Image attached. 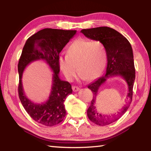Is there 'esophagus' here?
I'll return each mask as SVG.
<instances>
[{"label": "esophagus", "instance_id": "1", "mask_svg": "<svg viewBox=\"0 0 151 151\" xmlns=\"http://www.w3.org/2000/svg\"><path fill=\"white\" fill-rule=\"evenodd\" d=\"M79 88L78 86H73V91L74 92H77V91H79Z\"/></svg>", "mask_w": 151, "mask_h": 151}]
</instances>
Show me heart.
<instances>
[{
  "mask_svg": "<svg viewBox=\"0 0 151 151\" xmlns=\"http://www.w3.org/2000/svg\"><path fill=\"white\" fill-rule=\"evenodd\" d=\"M67 55H60L58 66L66 78L72 81L77 72L81 80L93 81L105 68L107 53L103 43L98 40L78 39L69 45Z\"/></svg>",
  "mask_w": 151,
  "mask_h": 151,
  "instance_id": "1",
  "label": "heart"
}]
</instances>
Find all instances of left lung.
<instances>
[{"mask_svg": "<svg viewBox=\"0 0 151 151\" xmlns=\"http://www.w3.org/2000/svg\"><path fill=\"white\" fill-rule=\"evenodd\" d=\"M81 32L88 39L98 40L103 43L106 50V73L88 85V88L93 92V99L87 110V116L90 121L100 126H105L121 118L131 103L132 88L135 80L132 48L129 40L123 35L110 27H101L83 29ZM114 76H121L126 81L128 86L127 103L116 114L111 115L99 114L96 109V96L99 88L107 79Z\"/></svg>", "mask_w": 151, "mask_h": 151, "instance_id": "8db88e82", "label": "left lung"}]
</instances>
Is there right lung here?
Wrapping results in <instances>:
<instances>
[{
  "label": "right lung",
  "instance_id": "add662e5",
  "mask_svg": "<svg viewBox=\"0 0 151 151\" xmlns=\"http://www.w3.org/2000/svg\"><path fill=\"white\" fill-rule=\"evenodd\" d=\"M76 33V30L42 29L29 37L22 49L18 64L19 99L30 116L44 126L58 124L66 115L64 102L73 90L68 82L59 78L58 58L61 50ZM37 60L45 61L53 72L50 95L48 100L42 104H35L30 101L25 94L22 83L24 69L30 63Z\"/></svg>",
  "mask_w": 151,
  "mask_h": 151
}]
</instances>
